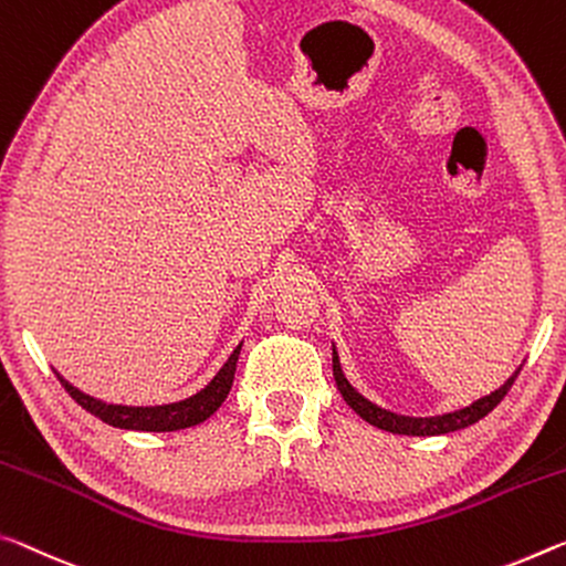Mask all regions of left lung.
Instances as JSON below:
<instances>
[{
	"label": "left lung",
	"instance_id": "1",
	"mask_svg": "<svg viewBox=\"0 0 566 566\" xmlns=\"http://www.w3.org/2000/svg\"><path fill=\"white\" fill-rule=\"evenodd\" d=\"M332 375H335L337 390L343 392V398H345L347 406L353 408L363 420H367V423H370V426L380 428V430H388V433H398V436H443V433H453V430L469 428L473 423H479L483 416H489V412L496 408L499 402L504 400L506 392L511 390V385H514L518 370L511 375V378L504 385H501L499 390H493L491 396L476 400L469 408L446 412V416H436V418L396 416V412L373 406L370 400H365L360 392H357L353 385L345 380L343 370H339V357H337L335 349H332Z\"/></svg>",
	"mask_w": 566,
	"mask_h": 566
}]
</instances>
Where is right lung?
Masks as SVG:
<instances>
[{
  "instance_id": "add662e5",
  "label": "right lung",
  "mask_w": 566,
  "mask_h": 566,
  "mask_svg": "<svg viewBox=\"0 0 566 566\" xmlns=\"http://www.w3.org/2000/svg\"><path fill=\"white\" fill-rule=\"evenodd\" d=\"M239 349L241 345L231 353L227 365L221 367L213 378L201 392L196 396L178 400V402H168V406H154V408H136V406H111V402H103L97 398H90L85 392H80L73 388L62 375H57V380L62 382V388L70 392L77 406H83L87 412H93L95 418H101L103 423L115 426V428H125V430H154V433H166V430H181V428H191L203 423L206 418H211L213 412L219 410V406L227 400L231 382H234V373H237V360H239Z\"/></svg>"
}]
</instances>
